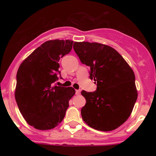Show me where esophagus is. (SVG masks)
<instances>
[{
	"label": "esophagus",
	"instance_id": "esophagus-1",
	"mask_svg": "<svg viewBox=\"0 0 156 156\" xmlns=\"http://www.w3.org/2000/svg\"><path fill=\"white\" fill-rule=\"evenodd\" d=\"M76 94H77V95H78V94H80V89H78V90H76Z\"/></svg>",
	"mask_w": 156,
	"mask_h": 156
}]
</instances>
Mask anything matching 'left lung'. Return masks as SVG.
I'll return each mask as SVG.
<instances>
[{
    "label": "left lung",
    "mask_w": 156,
    "mask_h": 156,
    "mask_svg": "<svg viewBox=\"0 0 156 156\" xmlns=\"http://www.w3.org/2000/svg\"><path fill=\"white\" fill-rule=\"evenodd\" d=\"M73 48L82 64L90 68L89 78L96 91L83 90L86 105L80 113L91 128L111 131L130 117L137 99L133 69L115 49L97 42H74Z\"/></svg>",
    "instance_id": "obj_1"
}]
</instances>
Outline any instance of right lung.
Wrapping results in <instances>:
<instances>
[{
    "label": "right lung",
    "instance_id": "add662e5",
    "mask_svg": "<svg viewBox=\"0 0 156 156\" xmlns=\"http://www.w3.org/2000/svg\"><path fill=\"white\" fill-rule=\"evenodd\" d=\"M73 41L50 40L41 44L20 66L15 100L26 121L36 129L50 130L63 120L73 87L53 86L61 78L60 58L68 54Z\"/></svg>",
    "mask_w": 156,
    "mask_h": 156
}]
</instances>
